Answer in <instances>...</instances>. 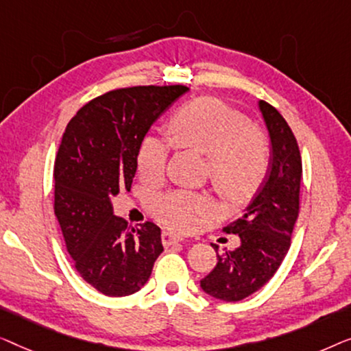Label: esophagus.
Instances as JSON below:
<instances>
[{
	"instance_id": "34e87169",
	"label": "esophagus",
	"mask_w": 351,
	"mask_h": 351,
	"mask_svg": "<svg viewBox=\"0 0 351 351\" xmlns=\"http://www.w3.org/2000/svg\"><path fill=\"white\" fill-rule=\"evenodd\" d=\"M178 241H182V239L175 234H171V232H164V234H162V243H164L165 246L178 243Z\"/></svg>"
}]
</instances>
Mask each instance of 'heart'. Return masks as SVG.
Wrapping results in <instances>:
<instances>
[{
	"label": "heart",
	"instance_id": "b5f03b06",
	"mask_svg": "<svg viewBox=\"0 0 351 351\" xmlns=\"http://www.w3.org/2000/svg\"><path fill=\"white\" fill-rule=\"evenodd\" d=\"M169 138L146 133L136 151V170L156 182L165 175L171 145L206 156L205 171L221 194L240 200L258 189L267 175L272 145L263 128L211 97L195 98L176 110L167 122ZM151 211L176 232H194L218 211L215 200L202 192L170 191L151 202Z\"/></svg>",
	"mask_w": 351,
	"mask_h": 351
}]
</instances>
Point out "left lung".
Masks as SVG:
<instances>
[{"mask_svg":"<svg viewBox=\"0 0 351 351\" xmlns=\"http://www.w3.org/2000/svg\"><path fill=\"white\" fill-rule=\"evenodd\" d=\"M272 141V162L254 199L240 218L224 227L240 237L234 251L218 253L215 269L200 280L202 289L226 302H237L263 288L283 263L291 246L300 210L302 157L285 117L270 103L261 100Z\"/></svg>","mask_w":351,"mask_h":351,"instance_id":"8db88e82","label":"left lung"}]
</instances>
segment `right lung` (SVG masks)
<instances>
[{"mask_svg":"<svg viewBox=\"0 0 351 351\" xmlns=\"http://www.w3.org/2000/svg\"><path fill=\"white\" fill-rule=\"evenodd\" d=\"M186 86H135L93 98L68 122L53 165V213L84 281L110 298L136 293L164 251L151 221L130 227L111 199L130 191L141 138Z\"/></svg>","mask_w":351,"mask_h":351,"instance_id":"add662e5","label":"right lung"}]
</instances>
